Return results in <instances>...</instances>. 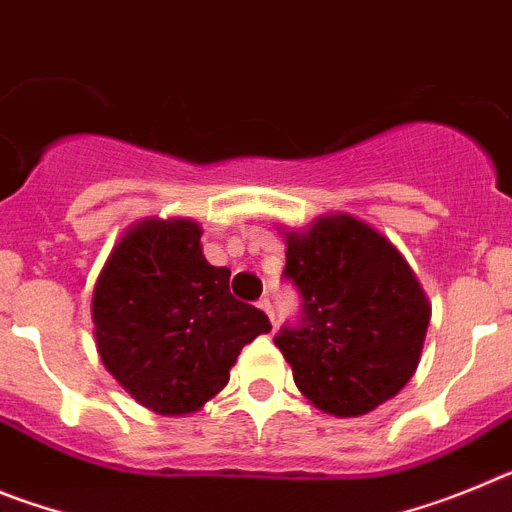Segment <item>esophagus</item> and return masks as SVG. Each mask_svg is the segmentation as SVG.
I'll return each mask as SVG.
<instances>
[{"instance_id":"34e87169","label":"esophagus","mask_w":512,"mask_h":512,"mask_svg":"<svg viewBox=\"0 0 512 512\" xmlns=\"http://www.w3.org/2000/svg\"><path fill=\"white\" fill-rule=\"evenodd\" d=\"M259 307L266 312V315H269L271 323H274V305H271L269 297H264V300H259Z\"/></svg>"}]
</instances>
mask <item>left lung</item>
Returning a JSON list of instances; mask_svg holds the SVG:
<instances>
[{
	"mask_svg": "<svg viewBox=\"0 0 512 512\" xmlns=\"http://www.w3.org/2000/svg\"><path fill=\"white\" fill-rule=\"evenodd\" d=\"M282 277L300 295V315L274 343L315 408L364 415L410 382L431 305L384 235L356 217H323L289 233Z\"/></svg>",
	"mask_w": 512,
	"mask_h": 512,
	"instance_id": "1",
	"label": "left lung"
}]
</instances>
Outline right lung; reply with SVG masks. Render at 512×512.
<instances>
[{
    "instance_id": "1",
    "label": "right lung",
    "mask_w": 512,
    "mask_h": 512,
    "mask_svg": "<svg viewBox=\"0 0 512 512\" xmlns=\"http://www.w3.org/2000/svg\"><path fill=\"white\" fill-rule=\"evenodd\" d=\"M200 235L192 220H148L117 243L94 287L102 364L161 415L202 408L241 348L271 330L264 310L230 295V271L207 264Z\"/></svg>"
}]
</instances>
